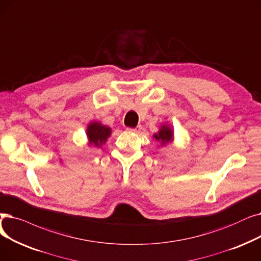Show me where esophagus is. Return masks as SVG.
Returning <instances> with one entry per match:
<instances>
[{"instance_id": "obj_1", "label": "esophagus", "mask_w": 261, "mask_h": 261, "mask_svg": "<svg viewBox=\"0 0 261 261\" xmlns=\"http://www.w3.org/2000/svg\"><path fill=\"white\" fill-rule=\"evenodd\" d=\"M127 130L130 131V132L138 133V132H140V130H141V126H138V127H135V128H127Z\"/></svg>"}]
</instances>
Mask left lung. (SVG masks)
Instances as JSON below:
<instances>
[{
	"mask_svg": "<svg viewBox=\"0 0 261 261\" xmlns=\"http://www.w3.org/2000/svg\"><path fill=\"white\" fill-rule=\"evenodd\" d=\"M153 138L156 140V141H160L163 145L167 144L168 142H171L172 139H173V133H172V130L169 129V127L167 126H163L161 128V130L159 131L158 134H154Z\"/></svg>",
	"mask_w": 261,
	"mask_h": 261,
	"instance_id": "1",
	"label": "left lung"
}]
</instances>
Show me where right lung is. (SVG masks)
I'll return each instance as SVG.
<instances>
[{"label": "right lung", "mask_w": 261, "mask_h": 261, "mask_svg": "<svg viewBox=\"0 0 261 261\" xmlns=\"http://www.w3.org/2000/svg\"><path fill=\"white\" fill-rule=\"evenodd\" d=\"M111 134V128L102 126L99 122H92L87 128V137L89 139V144L100 147L106 143L107 139Z\"/></svg>", "instance_id": "add662e5"}]
</instances>
